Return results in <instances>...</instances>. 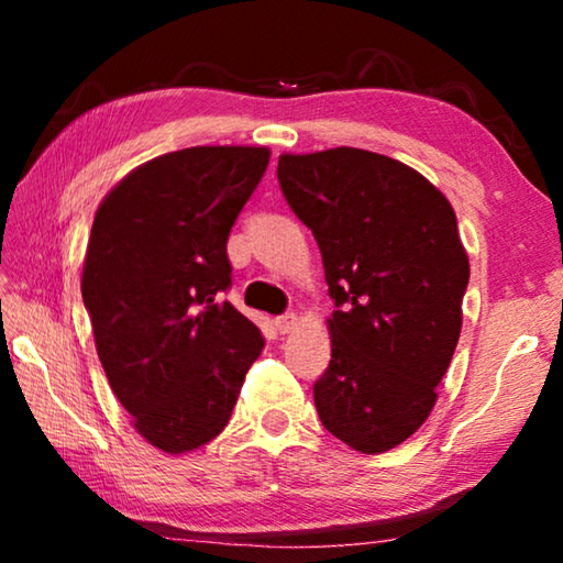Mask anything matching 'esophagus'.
<instances>
[{"label": "esophagus", "mask_w": 563, "mask_h": 563, "mask_svg": "<svg viewBox=\"0 0 563 563\" xmlns=\"http://www.w3.org/2000/svg\"><path fill=\"white\" fill-rule=\"evenodd\" d=\"M295 325H298V316L295 312H285V316L275 318V328H278L280 335H288V332L295 330Z\"/></svg>", "instance_id": "34e87169"}]
</instances>
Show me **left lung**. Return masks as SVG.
Listing matches in <instances>:
<instances>
[{
	"label": "left lung",
	"mask_w": 563,
	"mask_h": 563,
	"mask_svg": "<svg viewBox=\"0 0 563 563\" xmlns=\"http://www.w3.org/2000/svg\"><path fill=\"white\" fill-rule=\"evenodd\" d=\"M278 180L335 300L332 357L312 385L320 422L357 452L393 450L430 417L462 332L456 216L415 168L362 148L283 154Z\"/></svg>",
	"instance_id": "left-lung-1"
}]
</instances>
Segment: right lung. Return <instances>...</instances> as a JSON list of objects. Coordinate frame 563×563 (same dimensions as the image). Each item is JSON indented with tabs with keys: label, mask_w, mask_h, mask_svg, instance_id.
<instances>
[{
	"label": "right lung",
	"mask_w": 563,
	"mask_h": 563,
	"mask_svg": "<svg viewBox=\"0 0 563 563\" xmlns=\"http://www.w3.org/2000/svg\"><path fill=\"white\" fill-rule=\"evenodd\" d=\"M271 151L194 146L133 168L91 225L81 295L113 395L161 452L223 432L261 330L223 295L225 245Z\"/></svg>",
	"instance_id": "add662e5"
}]
</instances>
